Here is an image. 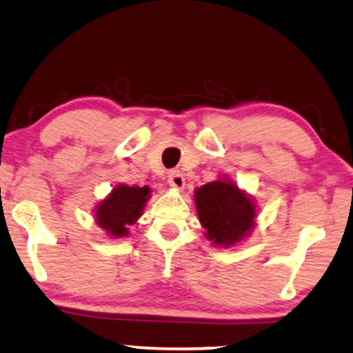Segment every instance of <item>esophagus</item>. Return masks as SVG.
Returning a JSON list of instances; mask_svg holds the SVG:
<instances>
[{"label":"esophagus","mask_w":353,"mask_h":353,"mask_svg":"<svg viewBox=\"0 0 353 353\" xmlns=\"http://www.w3.org/2000/svg\"><path fill=\"white\" fill-rule=\"evenodd\" d=\"M168 183L172 188H175L180 192V190L185 188V178L180 172H178V170H173V172H170L168 175Z\"/></svg>","instance_id":"obj_1"}]
</instances>
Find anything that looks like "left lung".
Returning a JSON list of instances; mask_svg holds the SVG:
<instances>
[{"instance_id": "1", "label": "left lung", "mask_w": 353, "mask_h": 353, "mask_svg": "<svg viewBox=\"0 0 353 353\" xmlns=\"http://www.w3.org/2000/svg\"><path fill=\"white\" fill-rule=\"evenodd\" d=\"M194 206L206 239L214 246H238L256 226L254 200L228 175L194 190Z\"/></svg>"}]
</instances>
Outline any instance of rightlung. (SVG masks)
<instances>
[{"instance_id": "add662e5", "label": "right lung", "mask_w": 353, "mask_h": 353, "mask_svg": "<svg viewBox=\"0 0 353 353\" xmlns=\"http://www.w3.org/2000/svg\"><path fill=\"white\" fill-rule=\"evenodd\" d=\"M150 196L152 190L148 186L119 183L95 205V225L109 238H125L130 234V226H134L142 216Z\"/></svg>"}]
</instances>
